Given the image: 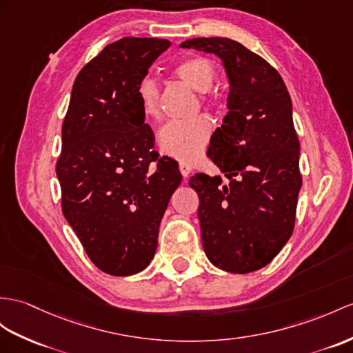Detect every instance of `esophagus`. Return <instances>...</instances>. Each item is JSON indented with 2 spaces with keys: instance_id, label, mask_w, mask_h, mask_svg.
Returning a JSON list of instances; mask_svg holds the SVG:
<instances>
[{
  "instance_id": "34e87169",
  "label": "esophagus",
  "mask_w": 353,
  "mask_h": 353,
  "mask_svg": "<svg viewBox=\"0 0 353 353\" xmlns=\"http://www.w3.org/2000/svg\"><path fill=\"white\" fill-rule=\"evenodd\" d=\"M179 170H181V174H183L184 178H188L192 174V166L187 165V163H184V161H181V163H179Z\"/></svg>"
}]
</instances>
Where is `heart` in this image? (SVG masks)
Wrapping results in <instances>:
<instances>
[{"mask_svg": "<svg viewBox=\"0 0 353 353\" xmlns=\"http://www.w3.org/2000/svg\"><path fill=\"white\" fill-rule=\"evenodd\" d=\"M174 73L192 90L202 92L205 105H214L216 96L211 87L216 81V67L205 57H190L183 59L174 68ZM136 97L139 100L143 115L151 119L160 117L159 87L151 77H143L137 83ZM212 134V124L208 118L170 121L159 132V148L163 154L179 161L192 163L202 156Z\"/></svg>", "mask_w": 353, "mask_h": 353, "instance_id": "heart-1", "label": "heart"}]
</instances>
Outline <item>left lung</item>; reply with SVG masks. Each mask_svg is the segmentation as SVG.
<instances>
[{"label": "left lung", "instance_id": "1", "mask_svg": "<svg viewBox=\"0 0 353 353\" xmlns=\"http://www.w3.org/2000/svg\"><path fill=\"white\" fill-rule=\"evenodd\" d=\"M179 46L217 55L229 81L228 114L208 148L229 183L206 174L188 183L199 196L205 254L228 272L261 270L289 241L303 185L288 88L276 68L235 40L201 37Z\"/></svg>", "mask_w": 353, "mask_h": 353}]
</instances>
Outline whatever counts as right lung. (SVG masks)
I'll return each instance as SVG.
<instances>
[{"label": "right lung", "mask_w": 353, "mask_h": 353, "mask_svg": "<svg viewBox=\"0 0 353 353\" xmlns=\"http://www.w3.org/2000/svg\"><path fill=\"white\" fill-rule=\"evenodd\" d=\"M169 40L124 37L77 74L57 163L63 212L91 262L123 277L157 250L159 229L181 184L178 163L159 159L136 88ZM154 165H152V163Z\"/></svg>", "instance_id": "right-lung-1"}]
</instances>
